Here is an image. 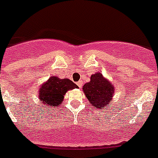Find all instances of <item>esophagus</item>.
Returning <instances> with one entry per match:
<instances>
[{"label": "esophagus", "instance_id": "1", "mask_svg": "<svg viewBox=\"0 0 158 158\" xmlns=\"http://www.w3.org/2000/svg\"><path fill=\"white\" fill-rule=\"evenodd\" d=\"M77 85H78V86H79V88H81V86H82V85H83V82H82V81H79V82H78V83H77Z\"/></svg>", "mask_w": 158, "mask_h": 158}]
</instances>
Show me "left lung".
I'll list each match as a JSON object with an SVG mask.
<instances>
[{
	"mask_svg": "<svg viewBox=\"0 0 158 158\" xmlns=\"http://www.w3.org/2000/svg\"><path fill=\"white\" fill-rule=\"evenodd\" d=\"M83 90L91 105L96 108L104 110L111 104L114 96V85L106 79L101 73H96L90 77V82L83 86Z\"/></svg>",
	"mask_w": 158,
	"mask_h": 158,
	"instance_id": "8db88e82",
	"label": "left lung"
}]
</instances>
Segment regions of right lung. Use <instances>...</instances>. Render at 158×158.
<instances>
[{
    "mask_svg": "<svg viewBox=\"0 0 158 158\" xmlns=\"http://www.w3.org/2000/svg\"><path fill=\"white\" fill-rule=\"evenodd\" d=\"M78 88L74 82L68 79L51 76L42 84L39 91V98L44 107H56L62 103L64 95L69 89Z\"/></svg>",
    "mask_w": 158,
    "mask_h": 158,
    "instance_id": "add662e5",
    "label": "right lung"
}]
</instances>
